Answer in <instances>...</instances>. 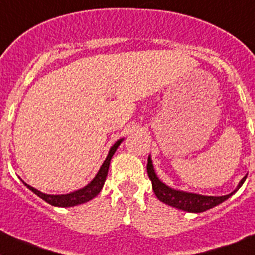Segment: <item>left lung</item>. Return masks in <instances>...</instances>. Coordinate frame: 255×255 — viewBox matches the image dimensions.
Instances as JSON below:
<instances>
[{"label": "left lung", "mask_w": 255, "mask_h": 255, "mask_svg": "<svg viewBox=\"0 0 255 255\" xmlns=\"http://www.w3.org/2000/svg\"><path fill=\"white\" fill-rule=\"evenodd\" d=\"M147 171L148 176H149L150 181H152V188L155 197L158 198L161 202L167 204V206L175 207V208L181 209V211L191 212V213H200V212H204L207 209H211L221 204L222 202L229 199L234 193H236L240 189V186L244 184L245 179H247V176L243 177L242 181L239 182V185L236 186V189L233 193H230L227 195H222V197H212V195H200L195 194V193H188V191L175 190V189L163 184L158 179V176L155 175L150 157H148Z\"/></svg>", "instance_id": "left-lung-1"}]
</instances>
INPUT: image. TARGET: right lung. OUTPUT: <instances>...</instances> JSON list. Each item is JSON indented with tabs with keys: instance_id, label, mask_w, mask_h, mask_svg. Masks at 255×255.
Instances as JSON below:
<instances>
[{
	"instance_id": "right-lung-1",
	"label": "right lung",
	"mask_w": 255,
	"mask_h": 255,
	"mask_svg": "<svg viewBox=\"0 0 255 255\" xmlns=\"http://www.w3.org/2000/svg\"><path fill=\"white\" fill-rule=\"evenodd\" d=\"M124 139H120V140H117L116 143L114 144L110 149L107 154V158L105 159V162L102 163L101 166L100 171L97 172V175L94 176V179L92 180L87 186L84 188L79 189V190L73 191V193H69V194H61V195H53V194H46V193H42V191L37 190L34 189L33 186L28 185L25 184L26 188L29 190H31L34 194H37L38 197L42 198L44 202H47L48 204L51 206H55V207H74V206H78V204H83L85 202H89L91 199H93L94 197L100 194V191L102 190L103 185H105V181H106V177H107V173H108V167H110V162H111L112 155L115 154L116 149L119 148V145L121 144Z\"/></svg>"
}]
</instances>
